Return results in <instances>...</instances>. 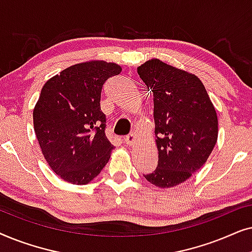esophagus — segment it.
Segmentation results:
<instances>
[{"label":"esophagus","instance_id":"1","mask_svg":"<svg viewBox=\"0 0 252 252\" xmlns=\"http://www.w3.org/2000/svg\"><path fill=\"white\" fill-rule=\"evenodd\" d=\"M124 140H125V143L127 144V146H133V144L135 143L136 135L134 133H130V134H128V135H126Z\"/></svg>","mask_w":252,"mask_h":252}]
</instances>
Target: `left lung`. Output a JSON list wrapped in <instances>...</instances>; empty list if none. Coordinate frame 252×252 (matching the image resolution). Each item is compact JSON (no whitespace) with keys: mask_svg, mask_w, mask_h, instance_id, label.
<instances>
[{"mask_svg":"<svg viewBox=\"0 0 252 252\" xmlns=\"http://www.w3.org/2000/svg\"><path fill=\"white\" fill-rule=\"evenodd\" d=\"M154 94L157 168L144 174L150 184L171 188L197 172L218 139V118L204 85L194 74L159 60L137 67Z\"/></svg>","mask_w":252,"mask_h":252,"instance_id":"8db88e82","label":"left lung"}]
</instances>
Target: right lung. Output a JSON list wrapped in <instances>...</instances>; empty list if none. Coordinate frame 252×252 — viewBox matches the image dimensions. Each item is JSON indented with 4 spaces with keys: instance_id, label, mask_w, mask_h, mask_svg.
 <instances>
[{
    "instance_id": "right-lung-1",
    "label": "right lung",
    "mask_w": 252,
    "mask_h": 252,
    "mask_svg": "<svg viewBox=\"0 0 252 252\" xmlns=\"http://www.w3.org/2000/svg\"><path fill=\"white\" fill-rule=\"evenodd\" d=\"M122 67L103 61L65 68L48 80L33 111L34 130L55 173L73 185L97 177L113 149L101 110L103 85Z\"/></svg>"
}]
</instances>
